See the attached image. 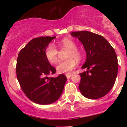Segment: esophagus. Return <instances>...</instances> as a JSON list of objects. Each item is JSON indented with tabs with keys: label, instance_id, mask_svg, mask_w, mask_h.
Masks as SVG:
<instances>
[{
	"label": "esophagus",
	"instance_id": "esophagus-1",
	"mask_svg": "<svg viewBox=\"0 0 127 127\" xmlns=\"http://www.w3.org/2000/svg\"><path fill=\"white\" fill-rule=\"evenodd\" d=\"M66 76L67 78H70L72 76V74H66Z\"/></svg>",
	"mask_w": 127,
	"mask_h": 127
}]
</instances>
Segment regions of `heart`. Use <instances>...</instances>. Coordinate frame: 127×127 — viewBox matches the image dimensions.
I'll use <instances>...</instances> for the list:
<instances>
[{"instance_id": "heart-1", "label": "heart", "mask_w": 127, "mask_h": 127, "mask_svg": "<svg viewBox=\"0 0 127 127\" xmlns=\"http://www.w3.org/2000/svg\"><path fill=\"white\" fill-rule=\"evenodd\" d=\"M57 46L61 50L67 51L65 56L66 60L58 64L57 66V72L61 74L69 73L76 67V61H81V52L76 48V44L71 39H63L58 42ZM45 56L50 63L55 64L58 61L59 51L53 44H49L45 49Z\"/></svg>"}]
</instances>
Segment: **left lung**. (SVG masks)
<instances>
[{"label": "left lung", "instance_id": "1", "mask_svg": "<svg viewBox=\"0 0 127 127\" xmlns=\"http://www.w3.org/2000/svg\"><path fill=\"white\" fill-rule=\"evenodd\" d=\"M83 44L86 52V61L82 68L86 72L80 74V91L84 96L96 99L109 93L116 80L118 60L110 43L101 35L87 31L73 32Z\"/></svg>", "mask_w": 127, "mask_h": 127}]
</instances>
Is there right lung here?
<instances>
[{"mask_svg":"<svg viewBox=\"0 0 127 127\" xmlns=\"http://www.w3.org/2000/svg\"><path fill=\"white\" fill-rule=\"evenodd\" d=\"M56 37H40L32 40L21 49L17 59L16 76L22 90L33 102L47 105L55 102L63 93L66 77L63 74L47 77L56 72L49 64L45 49Z\"/></svg>","mask_w":127,"mask_h":127,"instance_id":"right-lung-1","label":"right lung"}]
</instances>
